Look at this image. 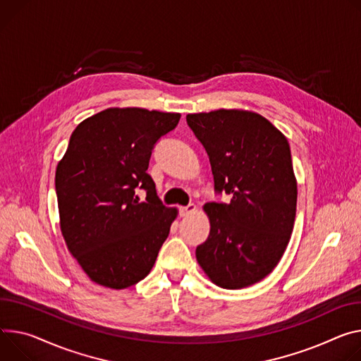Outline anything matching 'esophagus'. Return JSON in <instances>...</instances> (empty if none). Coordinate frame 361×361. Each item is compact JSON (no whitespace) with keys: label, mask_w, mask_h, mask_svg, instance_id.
Listing matches in <instances>:
<instances>
[{"label":"esophagus","mask_w":361,"mask_h":361,"mask_svg":"<svg viewBox=\"0 0 361 361\" xmlns=\"http://www.w3.org/2000/svg\"><path fill=\"white\" fill-rule=\"evenodd\" d=\"M195 210H197V207H195V204H188V206L180 207V216L187 217V216H190V214L195 213Z\"/></svg>","instance_id":"1"}]
</instances>
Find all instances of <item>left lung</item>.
Instances as JSON below:
<instances>
[{
	"instance_id": "left-lung-1",
	"label": "left lung",
	"mask_w": 361,
	"mask_h": 361,
	"mask_svg": "<svg viewBox=\"0 0 361 361\" xmlns=\"http://www.w3.org/2000/svg\"><path fill=\"white\" fill-rule=\"evenodd\" d=\"M187 123L210 159L216 194L204 206L210 235L195 249L216 285L240 289L281 260L297 213V180L288 140L264 116L238 109L190 114Z\"/></svg>"
}]
</instances>
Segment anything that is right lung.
I'll return each mask as SVG.
<instances>
[{
    "label": "right lung",
    "instance_id": "add662e5",
    "mask_svg": "<svg viewBox=\"0 0 361 361\" xmlns=\"http://www.w3.org/2000/svg\"><path fill=\"white\" fill-rule=\"evenodd\" d=\"M180 116L111 108L73 130L54 180L60 228L93 282L123 289L152 269L177 210L162 204L147 170L155 144Z\"/></svg>",
    "mask_w": 361,
    "mask_h": 361
}]
</instances>
